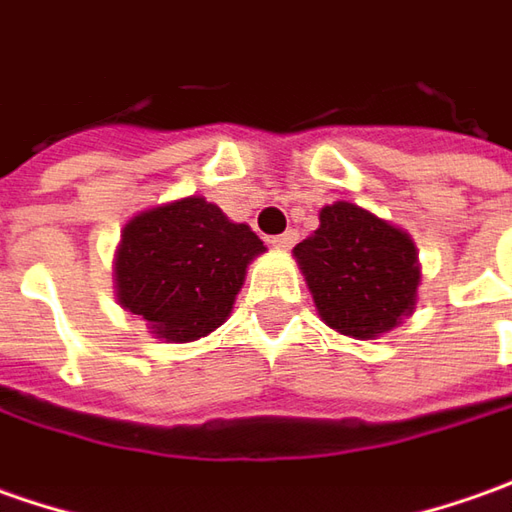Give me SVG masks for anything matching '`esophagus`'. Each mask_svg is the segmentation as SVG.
<instances>
[{
  "label": "esophagus",
  "instance_id": "obj_1",
  "mask_svg": "<svg viewBox=\"0 0 512 512\" xmlns=\"http://www.w3.org/2000/svg\"><path fill=\"white\" fill-rule=\"evenodd\" d=\"M294 243H297V232H283V235H277V238H272V246L274 249H283V252H286V249H291V246H294Z\"/></svg>",
  "mask_w": 512,
  "mask_h": 512
}]
</instances>
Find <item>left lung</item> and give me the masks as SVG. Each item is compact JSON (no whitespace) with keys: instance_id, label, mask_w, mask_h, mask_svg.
<instances>
[{"instance_id":"left-lung-1","label":"left lung","mask_w":512,"mask_h":512,"mask_svg":"<svg viewBox=\"0 0 512 512\" xmlns=\"http://www.w3.org/2000/svg\"><path fill=\"white\" fill-rule=\"evenodd\" d=\"M320 320L354 340H377L411 317L422 266L405 229L357 203L320 209V226L294 246Z\"/></svg>"}]
</instances>
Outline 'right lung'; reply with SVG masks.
<instances>
[{"label":"right lung","instance_id":"1","mask_svg":"<svg viewBox=\"0 0 512 512\" xmlns=\"http://www.w3.org/2000/svg\"><path fill=\"white\" fill-rule=\"evenodd\" d=\"M263 252L252 226L229 221L201 195L150 206L121 229L115 300L152 337L192 343L226 323L249 263Z\"/></svg>","mask_w":512,"mask_h":512}]
</instances>
